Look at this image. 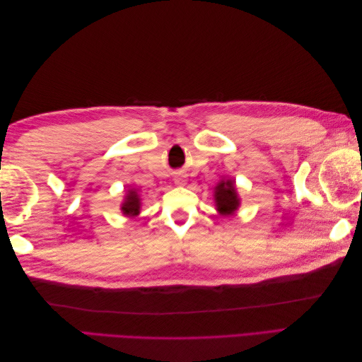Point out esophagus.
<instances>
[{"instance_id":"obj_1","label":"esophagus","mask_w":362,"mask_h":362,"mask_svg":"<svg viewBox=\"0 0 362 362\" xmlns=\"http://www.w3.org/2000/svg\"><path fill=\"white\" fill-rule=\"evenodd\" d=\"M175 184L177 185H185V182H187V180H185V177H182V175H178V177H175Z\"/></svg>"}]
</instances>
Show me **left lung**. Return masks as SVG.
<instances>
[{
	"mask_svg": "<svg viewBox=\"0 0 362 362\" xmlns=\"http://www.w3.org/2000/svg\"><path fill=\"white\" fill-rule=\"evenodd\" d=\"M213 198L217 213L223 217L234 216L242 205V199H240L235 181L233 178H222L218 181L214 187Z\"/></svg>",
	"mask_w": 362,
	"mask_h": 362,
	"instance_id": "8db88e82",
	"label": "left lung"
}]
</instances>
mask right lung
I'll return each mask as SVG.
<instances>
[{
    "instance_id": "add662e5",
    "label": "right lung",
    "mask_w": 362,
    "mask_h": 362,
    "mask_svg": "<svg viewBox=\"0 0 362 362\" xmlns=\"http://www.w3.org/2000/svg\"><path fill=\"white\" fill-rule=\"evenodd\" d=\"M140 210H141V196L136 189H128L124 196L122 204H120V211H122L124 216L134 218L140 214Z\"/></svg>"
}]
</instances>
